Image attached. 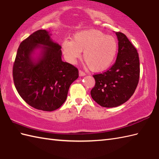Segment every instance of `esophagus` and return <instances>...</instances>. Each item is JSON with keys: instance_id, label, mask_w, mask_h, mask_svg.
Instances as JSON below:
<instances>
[{"instance_id": "esophagus-1", "label": "esophagus", "mask_w": 159, "mask_h": 159, "mask_svg": "<svg viewBox=\"0 0 159 159\" xmlns=\"http://www.w3.org/2000/svg\"><path fill=\"white\" fill-rule=\"evenodd\" d=\"M85 75H86V74L85 72H83V71H81V70H79V76H84Z\"/></svg>"}]
</instances>
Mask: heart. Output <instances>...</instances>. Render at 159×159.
I'll list each match as a JSON object with an SVG mask.
<instances>
[{
    "label": "heart",
    "instance_id": "b5f03b06",
    "mask_svg": "<svg viewBox=\"0 0 159 159\" xmlns=\"http://www.w3.org/2000/svg\"><path fill=\"white\" fill-rule=\"evenodd\" d=\"M66 59L74 63L83 52V59L93 72L109 67L116 58L118 43L116 38L98 30H85L76 33L72 41L64 40L61 44Z\"/></svg>",
    "mask_w": 159,
    "mask_h": 159
}]
</instances>
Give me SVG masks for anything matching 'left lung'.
Instances as JSON below:
<instances>
[{
	"label": "left lung",
	"instance_id": "8db88e82",
	"mask_svg": "<svg viewBox=\"0 0 159 159\" xmlns=\"http://www.w3.org/2000/svg\"><path fill=\"white\" fill-rule=\"evenodd\" d=\"M118 53L114 65L105 72L93 75L96 85L91 91L93 100L100 106L116 107L133 96L139 79V54L122 33L116 32Z\"/></svg>",
	"mask_w": 159,
	"mask_h": 159
}]
</instances>
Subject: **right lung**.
Returning a JSON list of instances; mask_svg holds the SVG:
<instances>
[{
  "instance_id": "add662e5",
  "label": "right lung",
  "mask_w": 159,
  "mask_h": 159,
  "mask_svg": "<svg viewBox=\"0 0 159 159\" xmlns=\"http://www.w3.org/2000/svg\"><path fill=\"white\" fill-rule=\"evenodd\" d=\"M46 30L33 33L20 44L13 77L20 96L30 106L55 111L65 102L79 70L61 59V46Z\"/></svg>"
}]
</instances>
